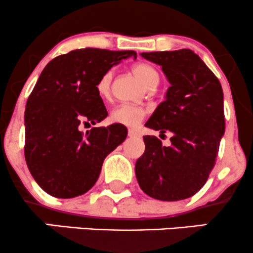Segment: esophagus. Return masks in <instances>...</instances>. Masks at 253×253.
<instances>
[{"label":"esophagus","instance_id":"esophagus-1","mask_svg":"<svg viewBox=\"0 0 253 253\" xmlns=\"http://www.w3.org/2000/svg\"><path fill=\"white\" fill-rule=\"evenodd\" d=\"M128 137H131V138L139 137V132L135 131V129H128Z\"/></svg>","mask_w":253,"mask_h":253}]
</instances>
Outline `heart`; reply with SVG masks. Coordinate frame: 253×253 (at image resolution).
<instances>
[{"label": "heart", "instance_id": "obj_1", "mask_svg": "<svg viewBox=\"0 0 253 253\" xmlns=\"http://www.w3.org/2000/svg\"><path fill=\"white\" fill-rule=\"evenodd\" d=\"M132 70H133V73L138 78L142 80L145 86L153 88V87H155L158 84L159 74L153 66L144 63H138L133 65ZM111 80H113V73L111 71L103 74L102 78L98 80L95 89H97L98 95L100 98H108L110 95ZM145 114H147V109L143 108V106L134 104H121L116 106L111 111L110 120L114 124L124 125V126L128 127H135L144 119Z\"/></svg>", "mask_w": 253, "mask_h": 253}]
</instances>
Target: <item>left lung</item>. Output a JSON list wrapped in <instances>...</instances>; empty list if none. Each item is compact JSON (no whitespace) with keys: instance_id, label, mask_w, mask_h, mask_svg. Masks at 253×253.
I'll return each mask as SVG.
<instances>
[{"instance_id":"8db88e82","label":"left lung","mask_w":253,"mask_h":253,"mask_svg":"<svg viewBox=\"0 0 253 253\" xmlns=\"http://www.w3.org/2000/svg\"><path fill=\"white\" fill-rule=\"evenodd\" d=\"M140 55L161 65L171 84L145 126L172 137L169 147L155 135L143 137L145 151L135 162V175L151 198L183 200L204 187L216 164L225 129L222 86L191 49Z\"/></svg>"}]
</instances>
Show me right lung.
Listing matches in <instances>:
<instances>
[{
	"mask_svg": "<svg viewBox=\"0 0 253 253\" xmlns=\"http://www.w3.org/2000/svg\"><path fill=\"white\" fill-rule=\"evenodd\" d=\"M134 50L82 48L47 64L26 102V165L37 184L49 195L70 199L97 182L103 161L127 137L124 125L92 127L108 116L98 95V80Z\"/></svg>",
	"mask_w": 253,
	"mask_h": 253,
	"instance_id": "add662e5",
	"label": "right lung"
}]
</instances>
